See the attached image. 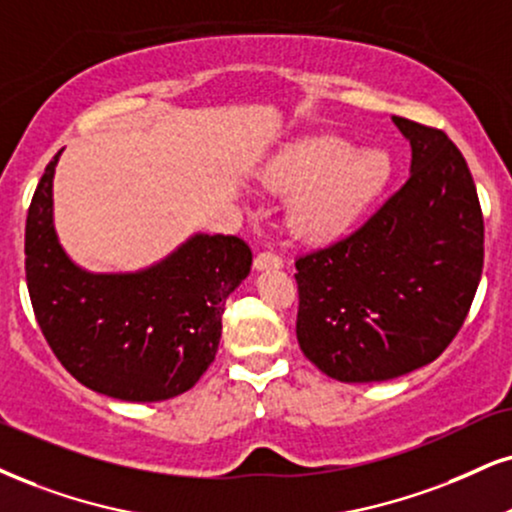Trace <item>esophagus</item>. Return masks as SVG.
I'll return each instance as SVG.
<instances>
[{"mask_svg":"<svg viewBox=\"0 0 512 512\" xmlns=\"http://www.w3.org/2000/svg\"><path fill=\"white\" fill-rule=\"evenodd\" d=\"M254 266H256L258 270L280 268V266H282V256L273 254V251H261V254H258V256L254 258Z\"/></svg>","mask_w":512,"mask_h":512,"instance_id":"1","label":"esophagus"}]
</instances>
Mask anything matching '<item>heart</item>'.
I'll use <instances>...</instances> for the list:
<instances>
[{
    "instance_id": "1",
    "label": "heart",
    "mask_w": 512,
    "mask_h": 512,
    "mask_svg": "<svg viewBox=\"0 0 512 512\" xmlns=\"http://www.w3.org/2000/svg\"><path fill=\"white\" fill-rule=\"evenodd\" d=\"M389 175L387 156L356 151L337 135L289 144L261 170V182L277 197H294L289 225L306 242H330L361 218Z\"/></svg>"
}]
</instances>
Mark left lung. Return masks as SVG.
I'll use <instances>...</instances> for the list:
<instances>
[{
	"mask_svg": "<svg viewBox=\"0 0 512 512\" xmlns=\"http://www.w3.org/2000/svg\"><path fill=\"white\" fill-rule=\"evenodd\" d=\"M410 178L361 227L296 258V339L327 377L384 382L453 342L484 266V218L468 163L444 130L394 116Z\"/></svg>",
	"mask_w": 512,
	"mask_h": 512,
	"instance_id": "obj_1",
	"label": "left lung"
}]
</instances>
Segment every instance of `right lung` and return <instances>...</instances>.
Masks as SVG:
<instances>
[{
    "label": "right lung",
    "mask_w": 512,
    "mask_h": 512,
    "mask_svg": "<svg viewBox=\"0 0 512 512\" xmlns=\"http://www.w3.org/2000/svg\"><path fill=\"white\" fill-rule=\"evenodd\" d=\"M59 154L44 168L25 220V280L44 339L75 380L111 399L185 394L216 358L225 301L251 270L249 244L237 235H194L142 273H87L54 232Z\"/></svg>",
    "instance_id": "right-lung-1"
}]
</instances>
